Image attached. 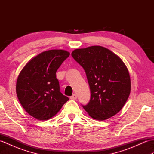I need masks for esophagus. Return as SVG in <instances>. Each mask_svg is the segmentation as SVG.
Wrapping results in <instances>:
<instances>
[{
  "mask_svg": "<svg viewBox=\"0 0 154 154\" xmlns=\"http://www.w3.org/2000/svg\"><path fill=\"white\" fill-rule=\"evenodd\" d=\"M77 94H73V95H72V96L70 97V99H71V100H75V99H77Z\"/></svg>",
  "mask_w": 154,
  "mask_h": 154,
  "instance_id": "obj_1",
  "label": "esophagus"
}]
</instances>
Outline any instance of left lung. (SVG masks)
Returning a JSON list of instances; mask_svg holds the SVG:
<instances>
[{"instance_id":"1","label":"left lung","mask_w":154,"mask_h":154,"mask_svg":"<svg viewBox=\"0 0 154 154\" xmlns=\"http://www.w3.org/2000/svg\"><path fill=\"white\" fill-rule=\"evenodd\" d=\"M82 67L91 90V99L83 105L93 119L104 120L122 109L131 90L129 72L122 60L99 45L77 49L71 53Z\"/></svg>"}]
</instances>
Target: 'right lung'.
Instances as JSON below:
<instances>
[{"mask_svg":"<svg viewBox=\"0 0 154 154\" xmlns=\"http://www.w3.org/2000/svg\"><path fill=\"white\" fill-rule=\"evenodd\" d=\"M69 52L51 50L42 52L26 64L16 81V94L26 112L46 120L60 110L69 98L60 92L56 71Z\"/></svg>","mask_w":154,"mask_h":154,"instance_id":"obj_1","label":"right lung"}]
</instances>
